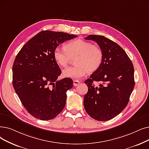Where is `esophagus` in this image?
<instances>
[{
    "mask_svg": "<svg viewBox=\"0 0 149 149\" xmlns=\"http://www.w3.org/2000/svg\"><path fill=\"white\" fill-rule=\"evenodd\" d=\"M80 82L79 81V80H74L73 81V84H74V86H77V85H79V84L80 83Z\"/></svg>",
    "mask_w": 149,
    "mask_h": 149,
    "instance_id": "34e87169",
    "label": "esophagus"
}]
</instances>
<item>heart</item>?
I'll return each mask as SVG.
<instances>
[{
    "mask_svg": "<svg viewBox=\"0 0 149 149\" xmlns=\"http://www.w3.org/2000/svg\"><path fill=\"white\" fill-rule=\"evenodd\" d=\"M73 67L63 70V76L72 79H81L89 72L97 70L103 61V54L97 45L83 40H75L66 43L64 49L56 47L53 52L54 59L58 65L66 67L70 57L75 56Z\"/></svg>",
    "mask_w": 149,
    "mask_h": 149,
    "instance_id": "heart-1",
    "label": "heart"
}]
</instances>
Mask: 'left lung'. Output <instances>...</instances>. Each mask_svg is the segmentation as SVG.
I'll return each mask as SVG.
<instances>
[{
	"mask_svg": "<svg viewBox=\"0 0 149 149\" xmlns=\"http://www.w3.org/2000/svg\"><path fill=\"white\" fill-rule=\"evenodd\" d=\"M85 40L97 43L103 58L100 68L85 82L88 91L83 99L84 107L97 120H110L128 103L135 84L133 63L119 45L105 36L90 35ZM94 81L102 83L97 87Z\"/></svg>",
	"mask_w": 149,
	"mask_h": 149,
	"instance_id": "8db88e82",
	"label": "left lung"
}]
</instances>
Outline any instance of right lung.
<instances>
[{
  "label": "right lung",
  "mask_w": 149,
  "mask_h": 149,
  "mask_svg": "<svg viewBox=\"0 0 149 149\" xmlns=\"http://www.w3.org/2000/svg\"><path fill=\"white\" fill-rule=\"evenodd\" d=\"M77 35L40 31L22 47L13 66V85L27 111L35 118H55L66 105V92L73 86L70 78L57 80L61 74L54 59V49Z\"/></svg>",
  "instance_id": "right-lung-1"
}]
</instances>
